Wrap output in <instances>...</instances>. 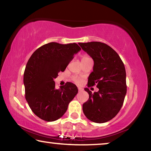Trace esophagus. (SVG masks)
Returning <instances> with one entry per match:
<instances>
[{
  "mask_svg": "<svg viewBox=\"0 0 151 151\" xmlns=\"http://www.w3.org/2000/svg\"><path fill=\"white\" fill-rule=\"evenodd\" d=\"M78 92H81V91L83 90V89H82L81 88H80V87H78Z\"/></svg>",
  "mask_w": 151,
  "mask_h": 151,
  "instance_id": "34e87169",
  "label": "esophagus"
}]
</instances>
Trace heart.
<instances>
[{"instance_id":"b5f03b06","label":"heart","mask_w":151,"mask_h":151,"mask_svg":"<svg viewBox=\"0 0 151 151\" xmlns=\"http://www.w3.org/2000/svg\"><path fill=\"white\" fill-rule=\"evenodd\" d=\"M83 57H88V56H83ZM74 81H75L76 83H79L81 82L80 78H77V77L74 78Z\"/></svg>"}]
</instances>
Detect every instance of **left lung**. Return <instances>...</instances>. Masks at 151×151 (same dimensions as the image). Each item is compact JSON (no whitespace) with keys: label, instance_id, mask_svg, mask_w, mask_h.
Segmentation results:
<instances>
[{"label":"left lung","instance_id":"left-lung-1","mask_svg":"<svg viewBox=\"0 0 151 151\" xmlns=\"http://www.w3.org/2000/svg\"><path fill=\"white\" fill-rule=\"evenodd\" d=\"M78 44L94 60L88 87L96 86L99 89L94 94L88 88L84 89L89 94V99L83 105V111L92 122H106L117 115L124 103L127 94L124 65L117 52L105 43Z\"/></svg>","mask_w":151,"mask_h":151}]
</instances>
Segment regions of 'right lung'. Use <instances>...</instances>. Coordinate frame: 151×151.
Masks as SVG:
<instances>
[{"label":"right lung","mask_w":151,"mask_h":151,"mask_svg":"<svg viewBox=\"0 0 151 151\" xmlns=\"http://www.w3.org/2000/svg\"><path fill=\"white\" fill-rule=\"evenodd\" d=\"M81 50L76 43L50 42L37 48L29 58L23 78L25 98L32 111L42 120L52 122L60 118L78 93L77 87L70 82L55 89L54 78Z\"/></svg>","instance_id":"1"}]
</instances>
